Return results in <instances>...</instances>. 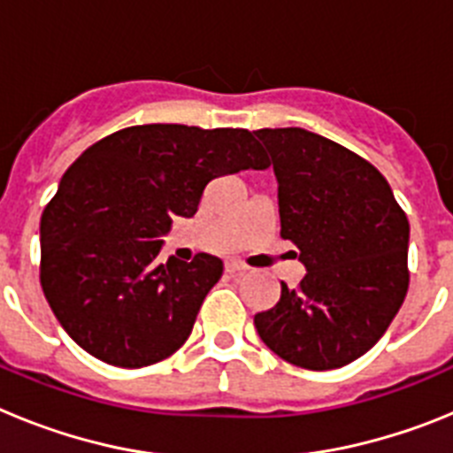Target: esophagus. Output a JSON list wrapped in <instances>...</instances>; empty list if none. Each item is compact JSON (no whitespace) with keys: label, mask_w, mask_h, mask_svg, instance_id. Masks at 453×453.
I'll use <instances>...</instances> for the list:
<instances>
[{"label":"esophagus","mask_w":453,"mask_h":453,"mask_svg":"<svg viewBox=\"0 0 453 453\" xmlns=\"http://www.w3.org/2000/svg\"><path fill=\"white\" fill-rule=\"evenodd\" d=\"M226 272H229V274H245L247 270H250V267L247 265H242V263H238V261H226Z\"/></svg>","instance_id":"esophagus-1"}]
</instances>
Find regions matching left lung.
Masks as SVG:
<instances>
[{
	"label": "left lung",
	"mask_w": 453,
	"mask_h": 453,
	"mask_svg": "<svg viewBox=\"0 0 453 453\" xmlns=\"http://www.w3.org/2000/svg\"><path fill=\"white\" fill-rule=\"evenodd\" d=\"M279 183L281 238L306 274L254 315L261 340L283 361L335 370L386 334L408 290L406 213L372 163L299 127L254 131Z\"/></svg>",
	"instance_id": "left-lung-1"
}]
</instances>
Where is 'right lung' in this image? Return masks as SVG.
Listing matches in <instances>:
<instances>
[{"label": "right lung", "mask_w": 453, "mask_h": 453, "mask_svg": "<svg viewBox=\"0 0 453 453\" xmlns=\"http://www.w3.org/2000/svg\"><path fill=\"white\" fill-rule=\"evenodd\" d=\"M265 167L247 129L142 124L88 147L40 219V283L67 335L118 367L174 354L224 265L211 254L158 263L161 238L213 179Z\"/></svg>", "instance_id": "1"}]
</instances>
